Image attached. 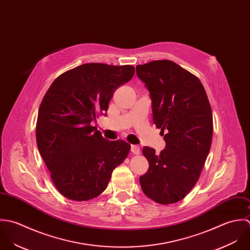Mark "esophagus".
Masks as SVG:
<instances>
[{"label": "esophagus", "mask_w": 250, "mask_h": 250, "mask_svg": "<svg viewBox=\"0 0 250 250\" xmlns=\"http://www.w3.org/2000/svg\"><path fill=\"white\" fill-rule=\"evenodd\" d=\"M131 152L134 154H139L140 153V147L138 145H131L130 147Z\"/></svg>", "instance_id": "obj_1"}]
</instances>
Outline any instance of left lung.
<instances>
[{
    "mask_svg": "<svg viewBox=\"0 0 250 250\" xmlns=\"http://www.w3.org/2000/svg\"><path fill=\"white\" fill-rule=\"evenodd\" d=\"M136 73L150 92L153 124L166 143L159 154L143 148L150 166L139 178L141 188L158 204H173L199 180L211 145V108L199 79L172 61L139 64Z\"/></svg>",
    "mask_w": 250,
    "mask_h": 250,
    "instance_id": "left-lung-1",
    "label": "left lung"
}]
</instances>
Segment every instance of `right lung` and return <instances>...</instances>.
Returning <instances> with one entry per match:
<instances>
[{"label": "right lung", "mask_w": 250, "mask_h": 250, "mask_svg": "<svg viewBox=\"0 0 250 250\" xmlns=\"http://www.w3.org/2000/svg\"><path fill=\"white\" fill-rule=\"evenodd\" d=\"M134 75L132 65L84 63L58 76L39 109L37 144L53 184L67 199L88 201L108 186L130 145L108 141L91 123L105 115L113 94Z\"/></svg>", "instance_id": "1"}]
</instances>
